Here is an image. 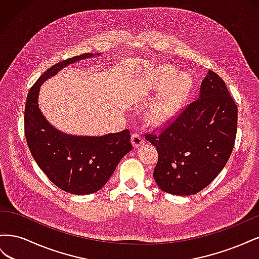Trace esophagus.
<instances>
[{
  "label": "esophagus",
  "instance_id": "1",
  "mask_svg": "<svg viewBox=\"0 0 259 259\" xmlns=\"http://www.w3.org/2000/svg\"><path fill=\"white\" fill-rule=\"evenodd\" d=\"M131 142H132V145L134 148H138L139 146H142L145 142H144V138L140 136L138 133H134V134H132V137H131Z\"/></svg>",
  "mask_w": 259,
  "mask_h": 259
}]
</instances>
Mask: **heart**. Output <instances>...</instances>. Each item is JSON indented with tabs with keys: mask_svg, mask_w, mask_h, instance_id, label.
Returning <instances> with one entry per match:
<instances>
[{
	"mask_svg": "<svg viewBox=\"0 0 259 259\" xmlns=\"http://www.w3.org/2000/svg\"><path fill=\"white\" fill-rule=\"evenodd\" d=\"M164 87L166 89L152 104L148 112L149 119L154 123L166 122L175 114L190 92L191 79L185 72L174 75L171 69L162 68L156 72L154 89L160 91Z\"/></svg>",
	"mask_w": 259,
	"mask_h": 259,
	"instance_id": "heart-1",
	"label": "heart"
}]
</instances>
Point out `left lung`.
Masks as SVG:
<instances>
[{
	"instance_id": "8db88e82",
	"label": "left lung",
	"mask_w": 259,
	"mask_h": 259,
	"mask_svg": "<svg viewBox=\"0 0 259 259\" xmlns=\"http://www.w3.org/2000/svg\"><path fill=\"white\" fill-rule=\"evenodd\" d=\"M238 108L223 79L208 70L198 99L159 135H146L158 150L153 170L164 192L191 195L208 186L228 162L237 135Z\"/></svg>"
}]
</instances>
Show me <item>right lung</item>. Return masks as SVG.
<instances>
[{
    "mask_svg": "<svg viewBox=\"0 0 259 259\" xmlns=\"http://www.w3.org/2000/svg\"><path fill=\"white\" fill-rule=\"evenodd\" d=\"M99 53H86L54 65L38 77L27 97L25 134L38 165L51 182L72 194L94 193L103 188L117 164L132 150L128 130L103 136H75L62 133L45 119L38 108L41 85L61 69Z\"/></svg>",
    "mask_w": 259,
    "mask_h": 259,
    "instance_id": "obj_1",
    "label": "right lung"
}]
</instances>
